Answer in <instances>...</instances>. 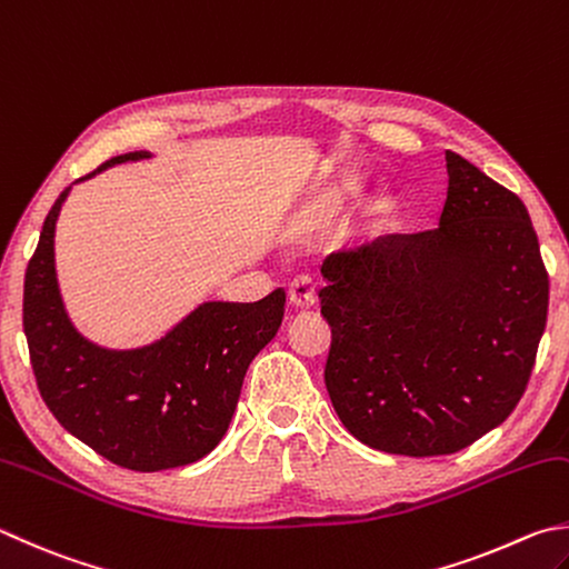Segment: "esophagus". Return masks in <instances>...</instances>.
Wrapping results in <instances>:
<instances>
[{"mask_svg":"<svg viewBox=\"0 0 569 569\" xmlns=\"http://www.w3.org/2000/svg\"><path fill=\"white\" fill-rule=\"evenodd\" d=\"M289 305H292L295 312H309L315 307L317 295H315V284L307 277H297V280L289 284Z\"/></svg>","mask_w":569,"mask_h":569,"instance_id":"obj_1","label":"esophagus"}]
</instances>
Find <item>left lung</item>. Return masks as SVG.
Segmentation results:
<instances>
[{"instance_id": "8db88e82", "label": "left lung", "mask_w": 569, "mask_h": 569, "mask_svg": "<svg viewBox=\"0 0 569 569\" xmlns=\"http://www.w3.org/2000/svg\"><path fill=\"white\" fill-rule=\"evenodd\" d=\"M436 230L329 254L325 381L363 446L448 456L516 409L548 321L550 280L528 208L446 151Z\"/></svg>"}]
</instances>
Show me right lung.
I'll return each instance as SVG.
<instances>
[{"label": "right lung", "instance_id": "add662e5", "mask_svg": "<svg viewBox=\"0 0 569 569\" xmlns=\"http://www.w3.org/2000/svg\"><path fill=\"white\" fill-rule=\"evenodd\" d=\"M146 158L153 153L116 156L77 183ZM69 192L49 210L24 277V335L41 399L116 466L153 473L196 463L222 441L250 361L280 329L284 289L250 305L202 302L151 345H96L73 325L57 274L53 238Z\"/></svg>", "mask_w": 569, "mask_h": 569}]
</instances>
